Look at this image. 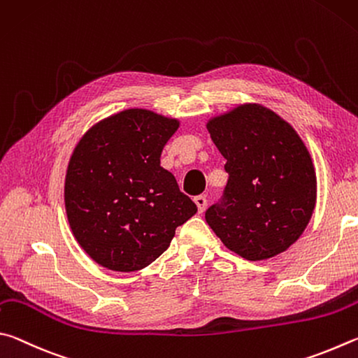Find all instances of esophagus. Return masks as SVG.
Wrapping results in <instances>:
<instances>
[{
  "label": "esophagus",
  "instance_id": "esophagus-1",
  "mask_svg": "<svg viewBox=\"0 0 358 358\" xmlns=\"http://www.w3.org/2000/svg\"><path fill=\"white\" fill-rule=\"evenodd\" d=\"M195 203L198 206V210L204 212L206 206H208V198H206V195H198V196H195Z\"/></svg>",
  "mask_w": 358,
  "mask_h": 358
}]
</instances>
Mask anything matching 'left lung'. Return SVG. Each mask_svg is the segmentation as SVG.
<instances>
[{"label":"left lung","mask_w":358,"mask_h":358,"mask_svg":"<svg viewBox=\"0 0 358 358\" xmlns=\"http://www.w3.org/2000/svg\"><path fill=\"white\" fill-rule=\"evenodd\" d=\"M208 130L229 178L206 222L248 261L285 252L302 236L316 204V173L303 141L273 111L255 103L212 119Z\"/></svg>","instance_id":"obj_1"}]
</instances>
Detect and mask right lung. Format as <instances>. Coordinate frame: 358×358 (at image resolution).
<instances>
[{"mask_svg": "<svg viewBox=\"0 0 358 358\" xmlns=\"http://www.w3.org/2000/svg\"><path fill=\"white\" fill-rule=\"evenodd\" d=\"M174 119L125 110L87 131L69 162V223L85 252L106 268L134 272L169 247L176 228L196 214L160 155Z\"/></svg>", "mask_w": 358, "mask_h": 358, "instance_id": "obj_1", "label": "right lung"}]
</instances>
